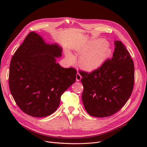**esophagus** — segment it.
Wrapping results in <instances>:
<instances>
[{"label":"esophagus","instance_id":"34e87169","mask_svg":"<svg viewBox=\"0 0 147 147\" xmlns=\"http://www.w3.org/2000/svg\"><path fill=\"white\" fill-rule=\"evenodd\" d=\"M82 79V76L79 73H78L76 74V81L77 82H80Z\"/></svg>","mask_w":147,"mask_h":147}]
</instances>
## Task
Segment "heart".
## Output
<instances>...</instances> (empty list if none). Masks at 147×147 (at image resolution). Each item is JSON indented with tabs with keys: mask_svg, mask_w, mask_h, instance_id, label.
Wrapping results in <instances>:
<instances>
[{
	"mask_svg": "<svg viewBox=\"0 0 147 147\" xmlns=\"http://www.w3.org/2000/svg\"><path fill=\"white\" fill-rule=\"evenodd\" d=\"M80 57L81 67L87 71H92L101 67L112 53V49L104 38L89 42L80 45L76 49ZM65 57L70 64L74 63L76 58L69 51L65 52Z\"/></svg>",
	"mask_w": 147,
	"mask_h": 147,
	"instance_id": "1",
	"label": "heart"
}]
</instances>
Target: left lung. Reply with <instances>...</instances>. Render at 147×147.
Returning <instances> with one entry per match:
<instances>
[{
    "instance_id": "1",
    "label": "left lung",
    "mask_w": 147,
    "mask_h": 147,
    "mask_svg": "<svg viewBox=\"0 0 147 147\" xmlns=\"http://www.w3.org/2000/svg\"><path fill=\"white\" fill-rule=\"evenodd\" d=\"M111 59L88 74L81 71L82 101L88 113L96 117L114 114L126 103L134 84V64L121 41L114 42Z\"/></svg>"
}]
</instances>
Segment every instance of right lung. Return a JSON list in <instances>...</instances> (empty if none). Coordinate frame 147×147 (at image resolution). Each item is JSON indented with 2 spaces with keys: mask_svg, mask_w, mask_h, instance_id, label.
<instances>
[{
  "mask_svg": "<svg viewBox=\"0 0 147 147\" xmlns=\"http://www.w3.org/2000/svg\"><path fill=\"white\" fill-rule=\"evenodd\" d=\"M62 52L58 44L46 43L33 32L15 52L9 67V88L15 102L27 114L44 117L53 113L63 92L76 82V69L57 63Z\"/></svg>",
  "mask_w": 147,
  "mask_h": 147,
  "instance_id": "1",
  "label": "right lung"
}]
</instances>
